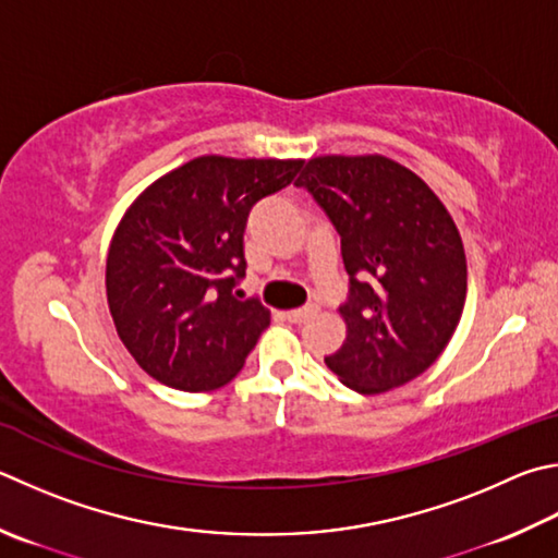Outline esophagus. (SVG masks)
Segmentation results:
<instances>
[{"label": "esophagus", "mask_w": 558, "mask_h": 558, "mask_svg": "<svg viewBox=\"0 0 558 558\" xmlns=\"http://www.w3.org/2000/svg\"><path fill=\"white\" fill-rule=\"evenodd\" d=\"M314 312H317V307H300V310H288V312H286V317H288V322H292V324H302V322H305V319H310Z\"/></svg>", "instance_id": "esophagus-1"}]
</instances>
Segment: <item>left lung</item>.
I'll use <instances>...</instances> for the list:
<instances>
[{"mask_svg":"<svg viewBox=\"0 0 558 558\" xmlns=\"http://www.w3.org/2000/svg\"><path fill=\"white\" fill-rule=\"evenodd\" d=\"M307 187L341 236L351 298L341 349L324 361L378 395L422 376L459 327L469 270L449 209L417 173L380 154L310 158Z\"/></svg>","mask_w":558,"mask_h":558,"instance_id":"left-lung-1","label":"left lung"}]
</instances>
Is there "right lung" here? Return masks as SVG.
Wrapping results in <instances>:
<instances>
[{"instance_id":"obj_1","label":"right lung","mask_w":558,"mask_h":558,"mask_svg":"<svg viewBox=\"0 0 558 558\" xmlns=\"http://www.w3.org/2000/svg\"><path fill=\"white\" fill-rule=\"evenodd\" d=\"M302 158L199 156L131 202L107 251V302L121 343L150 378L207 392L244 368L270 310L231 295L258 199L290 185Z\"/></svg>"}]
</instances>
